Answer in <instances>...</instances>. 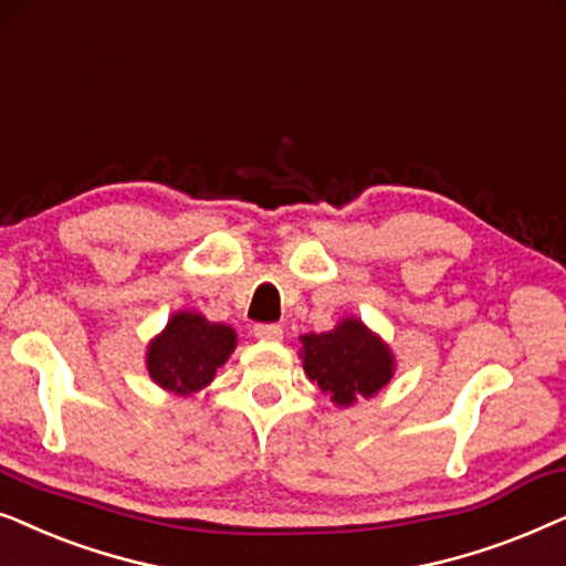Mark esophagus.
<instances>
[{"mask_svg":"<svg viewBox=\"0 0 566 566\" xmlns=\"http://www.w3.org/2000/svg\"><path fill=\"white\" fill-rule=\"evenodd\" d=\"M253 336L261 338V342H282L284 331L274 326V323H259V326L253 328Z\"/></svg>","mask_w":566,"mask_h":566,"instance_id":"1","label":"esophagus"}]
</instances>
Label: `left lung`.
Instances as JSON below:
<instances>
[{
	"instance_id": "1",
	"label": "left lung",
	"mask_w": 566,
	"mask_h": 566,
	"mask_svg": "<svg viewBox=\"0 0 566 566\" xmlns=\"http://www.w3.org/2000/svg\"><path fill=\"white\" fill-rule=\"evenodd\" d=\"M300 344L305 375L338 409L378 396L396 373L390 346L357 315H346L323 334L300 336Z\"/></svg>"
}]
</instances>
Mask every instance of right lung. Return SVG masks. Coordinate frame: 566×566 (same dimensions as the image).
<instances>
[{
    "instance_id": "right-lung-1",
    "label": "right lung",
    "mask_w": 566,
    "mask_h": 566,
    "mask_svg": "<svg viewBox=\"0 0 566 566\" xmlns=\"http://www.w3.org/2000/svg\"><path fill=\"white\" fill-rule=\"evenodd\" d=\"M238 334L224 323H212L196 311H178L160 334L147 344L145 365L153 382L176 396L207 388L230 354Z\"/></svg>"
}]
</instances>
